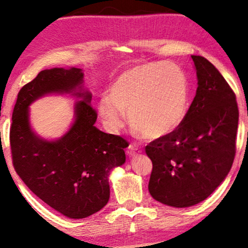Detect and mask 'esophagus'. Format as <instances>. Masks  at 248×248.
Masks as SVG:
<instances>
[{"instance_id":"34e87169","label":"esophagus","mask_w":248,"mask_h":248,"mask_svg":"<svg viewBox=\"0 0 248 248\" xmlns=\"http://www.w3.org/2000/svg\"><path fill=\"white\" fill-rule=\"evenodd\" d=\"M127 155L128 156H136L137 154L140 153V150H139V147H137L136 145H133V144H131V145H129L128 147H127Z\"/></svg>"}]
</instances>
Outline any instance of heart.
Listing matches in <instances>:
<instances>
[{"label":"heart","instance_id":"obj_1","mask_svg":"<svg viewBox=\"0 0 248 248\" xmlns=\"http://www.w3.org/2000/svg\"><path fill=\"white\" fill-rule=\"evenodd\" d=\"M190 85L187 75L172 63L136 64L116 76L108 95L97 102L105 126L116 132L126 113L139 134L162 139L181 126L187 115Z\"/></svg>","mask_w":248,"mask_h":248}]
</instances>
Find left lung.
<instances>
[{
  "label": "left lung",
  "mask_w": 248,
  "mask_h": 248,
  "mask_svg": "<svg viewBox=\"0 0 248 248\" xmlns=\"http://www.w3.org/2000/svg\"><path fill=\"white\" fill-rule=\"evenodd\" d=\"M197 75L196 95L187 115L172 134L145 147L153 163L148 190L172 207L206 200L233 165L238 108L233 90L203 56H190Z\"/></svg>",
  "instance_id": "1"
}]
</instances>
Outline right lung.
Here are the masks:
<instances>
[{"instance_id":"right-lung-1","label":"right lung","mask_w":248,"mask_h":248,"mask_svg":"<svg viewBox=\"0 0 248 248\" xmlns=\"http://www.w3.org/2000/svg\"><path fill=\"white\" fill-rule=\"evenodd\" d=\"M81 68L54 67L41 71L21 89L15 103L10 143L14 169L25 185L48 206L70 218H85L108 204V176L125 163L128 144L121 136L94 126L97 114L92 94L84 90ZM47 93L81 98L75 122L62 138L42 139L29 124L28 106Z\"/></svg>"}]
</instances>
